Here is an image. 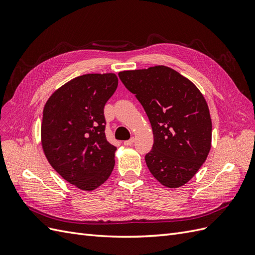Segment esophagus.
<instances>
[{"mask_svg":"<svg viewBox=\"0 0 255 255\" xmlns=\"http://www.w3.org/2000/svg\"><path fill=\"white\" fill-rule=\"evenodd\" d=\"M134 141H135V138H134V137H132V138H130V139L126 140V141L123 142V143H125V145H132V144L134 143Z\"/></svg>","mask_w":255,"mask_h":255,"instance_id":"obj_1","label":"esophagus"}]
</instances>
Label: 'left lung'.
Instances as JSON below:
<instances>
[{"label": "left lung", "instance_id": "8db88e82", "mask_svg": "<svg viewBox=\"0 0 255 255\" xmlns=\"http://www.w3.org/2000/svg\"><path fill=\"white\" fill-rule=\"evenodd\" d=\"M150 120L154 143L145 163L169 188L186 184L205 161L212 142L210 111L200 90L166 66L119 72Z\"/></svg>", "mask_w": 255, "mask_h": 255}]
</instances>
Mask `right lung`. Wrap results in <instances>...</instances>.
Instances as JSON below:
<instances>
[{
    "mask_svg": "<svg viewBox=\"0 0 255 255\" xmlns=\"http://www.w3.org/2000/svg\"><path fill=\"white\" fill-rule=\"evenodd\" d=\"M117 86L114 73L84 74L58 88L44 105L41 142L45 157L80 189H96L114 169L117 148L106 139L104 106Z\"/></svg>",
    "mask_w": 255,
    "mask_h": 255,
    "instance_id": "1",
    "label": "right lung"
}]
</instances>
